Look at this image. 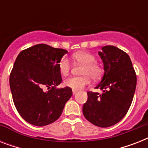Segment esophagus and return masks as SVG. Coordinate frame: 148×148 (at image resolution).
<instances>
[{"label": "esophagus", "mask_w": 148, "mask_h": 148, "mask_svg": "<svg viewBox=\"0 0 148 148\" xmlns=\"http://www.w3.org/2000/svg\"><path fill=\"white\" fill-rule=\"evenodd\" d=\"M72 92H73V95H75V94H77V90H72Z\"/></svg>", "instance_id": "1"}]
</instances>
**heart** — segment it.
<instances>
[{
    "instance_id": "b5f03b06",
    "label": "heart",
    "mask_w": 148,
    "mask_h": 148,
    "mask_svg": "<svg viewBox=\"0 0 148 148\" xmlns=\"http://www.w3.org/2000/svg\"><path fill=\"white\" fill-rule=\"evenodd\" d=\"M72 59L74 61L83 65L81 70V77H69L64 80V84L66 87L71 88L72 90H79L84 88L90 83V78L94 81H97L103 74L102 67L95 63V57L92 53L88 52L80 51L77 52L72 55ZM58 67L60 74L63 75H67L71 69V64L68 59L62 58L58 63Z\"/></svg>"
}]
</instances>
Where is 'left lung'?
Returning <instances> with one entry per match:
<instances>
[{"instance_id":"left-lung-1","label":"left lung","mask_w":148,"mask_h":148,"mask_svg":"<svg viewBox=\"0 0 148 148\" xmlns=\"http://www.w3.org/2000/svg\"><path fill=\"white\" fill-rule=\"evenodd\" d=\"M99 51L104 74L96 86L101 94L88 92L83 114L88 121L100 127L114 125L124 118L133 101L137 76L131 58L122 50L108 45Z\"/></svg>"}]
</instances>
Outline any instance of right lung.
Here are the masks:
<instances>
[{"instance_id": "add662e5", "label": "right lung", "mask_w": 148, "mask_h": 148, "mask_svg": "<svg viewBox=\"0 0 148 148\" xmlns=\"http://www.w3.org/2000/svg\"><path fill=\"white\" fill-rule=\"evenodd\" d=\"M67 51L45 44L22 51L10 74L15 108L29 124L46 126L60 117L71 88H57L61 81L58 63Z\"/></svg>"}]
</instances>
